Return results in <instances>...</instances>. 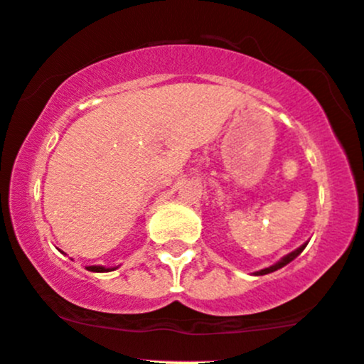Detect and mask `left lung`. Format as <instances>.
Returning <instances> with one entry per match:
<instances>
[{
    "instance_id": "8db88e82",
    "label": "left lung",
    "mask_w": 364,
    "mask_h": 364,
    "mask_svg": "<svg viewBox=\"0 0 364 364\" xmlns=\"http://www.w3.org/2000/svg\"><path fill=\"white\" fill-rule=\"evenodd\" d=\"M304 247H306V243L304 245H301L299 248H297V250H294V252H291L289 253V255H285L284 259L282 260H278L277 264H274V266H269V267H266V269H260V271H257V277H259V274H267V273H273V271H277V269H280V267H284V266H287L289 262H291V260H294L297 255H299L301 252L304 250Z\"/></svg>"
}]
</instances>
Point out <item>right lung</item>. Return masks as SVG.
Instances as JSON below:
<instances>
[{
    "label": "right lung",
    "mask_w": 364,
    "mask_h": 364,
    "mask_svg": "<svg viewBox=\"0 0 364 364\" xmlns=\"http://www.w3.org/2000/svg\"><path fill=\"white\" fill-rule=\"evenodd\" d=\"M87 269L93 271V273H105V271H111L109 267H104V266H90Z\"/></svg>",
    "instance_id": "add662e5"
}]
</instances>
